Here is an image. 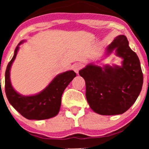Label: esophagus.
Returning <instances> with one entry per match:
<instances>
[{
  "label": "esophagus",
  "instance_id": "esophagus-1",
  "mask_svg": "<svg viewBox=\"0 0 149 149\" xmlns=\"http://www.w3.org/2000/svg\"><path fill=\"white\" fill-rule=\"evenodd\" d=\"M73 68V70H74V72L77 73V74H78L79 70H80V69L81 68V66L80 64H74V66H73V68Z\"/></svg>",
  "mask_w": 149,
  "mask_h": 149
}]
</instances>
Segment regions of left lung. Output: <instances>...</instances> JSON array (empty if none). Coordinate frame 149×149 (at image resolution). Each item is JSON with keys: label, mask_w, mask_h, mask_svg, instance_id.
Returning a JSON list of instances; mask_svg holds the SVG:
<instances>
[{"label": "left lung", "mask_w": 149, "mask_h": 149, "mask_svg": "<svg viewBox=\"0 0 149 149\" xmlns=\"http://www.w3.org/2000/svg\"><path fill=\"white\" fill-rule=\"evenodd\" d=\"M115 51L123 61L121 66L93 63L79 70L85 79L86 98L95 113L102 115H121L134 104L143 84L139 58L131 49L127 37L119 35L106 49V56Z\"/></svg>", "instance_id": "obj_1"}]
</instances>
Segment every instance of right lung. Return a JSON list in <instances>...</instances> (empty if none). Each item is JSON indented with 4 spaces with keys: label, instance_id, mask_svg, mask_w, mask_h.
I'll list each match as a JSON object with an SVG mask.
<instances>
[{
    "label": "right lung",
    "instance_id": "add662e5",
    "mask_svg": "<svg viewBox=\"0 0 149 149\" xmlns=\"http://www.w3.org/2000/svg\"><path fill=\"white\" fill-rule=\"evenodd\" d=\"M26 40H22L16 47L14 55L5 72V93L14 109L30 120L50 119L58 115L61 107V99L64 89L76 77L73 70H68L56 75L41 91L31 95H24L16 91L10 79V70L19 49Z\"/></svg>",
    "mask_w": 149,
    "mask_h": 149
}]
</instances>
